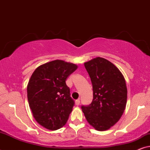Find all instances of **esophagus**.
<instances>
[{
	"instance_id": "esophagus-1",
	"label": "esophagus",
	"mask_w": 150,
	"mask_h": 150,
	"mask_svg": "<svg viewBox=\"0 0 150 150\" xmlns=\"http://www.w3.org/2000/svg\"><path fill=\"white\" fill-rule=\"evenodd\" d=\"M79 104H80V99L79 98V99L75 100V105L77 106H79Z\"/></svg>"
}]
</instances>
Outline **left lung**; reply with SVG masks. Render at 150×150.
I'll use <instances>...</instances> for the list:
<instances>
[{
	"mask_svg": "<svg viewBox=\"0 0 150 150\" xmlns=\"http://www.w3.org/2000/svg\"><path fill=\"white\" fill-rule=\"evenodd\" d=\"M85 67L92 83L93 99L89 105L81 106V109L96 130H106L120 120L125 110V79L115 65L103 57L85 63Z\"/></svg>",
	"mask_w": 150,
	"mask_h": 150,
	"instance_id": "1",
	"label": "left lung"
}]
</instances>
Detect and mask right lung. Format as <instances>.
<instances>
[{
    "mask_svg": "<svg viewBox=\"0 0 150 150\" xmlns=\"http://www.w3.org/2000/svg\"><path fill=\"white\" fill-rule=\"evenodd\" d=\"M73 63L54 60L39 66L27 87L30 108L38 122L56 130L67 122L75 102L66 85L68 76L77 69Z\"/></svg>",
    "mask_w": 150,
    "mask_h": 150,
    "instance_id": "1",
    "label": "right lung"
}]
</instances>
